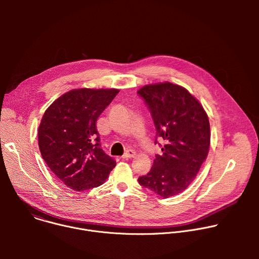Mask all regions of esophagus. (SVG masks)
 Here are the masks:
<instances>
[{"label":"esophagus","instance_id":"obj_1","mask_svg":"<svg viewBox=\"0 0 259 259\" xmlns=\"http://www.w3.org/2000/svg\"><path fill=\"white\" fill-rule=\"evenodd\" d=\"M135 152L134 151H132V150H128L123 156H122V158L123 159H126V160H128V159H132V158H134L135 157Z\"/></svg>","mask_w":259,"mask_h":259}]
</instances>
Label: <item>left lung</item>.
I'll return each mask as SVG.
<instances>
[{"label":"left lung","instance_id":"8db88e82","mask_svg":"<svg viewBox=\"0 0 259 259\" xmlns=\"http://www.w3.org/2000/svg\"><path fill=\"white\" fill-rule=\"evenodd\" d=\"M137 93L149 105L157 136L165 141L163 154L156 155L151 171L138 181L166 199L186 190L207 159L211 136L209 119L200 101L177 84L145 85Z\"/></svg>","mask_w":259,"mask_h":259}]
</instances>
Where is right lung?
I'll return each instance as SVG.
<instances>
[{
  "instance_id": "1",
  "label": "right lung",
  "mask_w": 259,
  "mask_h": 259,
  "mask_svg": "<svg viewBox=\"0 0 259 259\" xmlns=\"http://www.w3.org/2000/svg\"><path fill=\"white\" fill-rule=\"evenodd\" d=\"M119 89H72L46 109L38 130L40 152L50 170L72 191L101 184L116 161L104 154L96 121Z\"/></svg>"
}]
</instances>
